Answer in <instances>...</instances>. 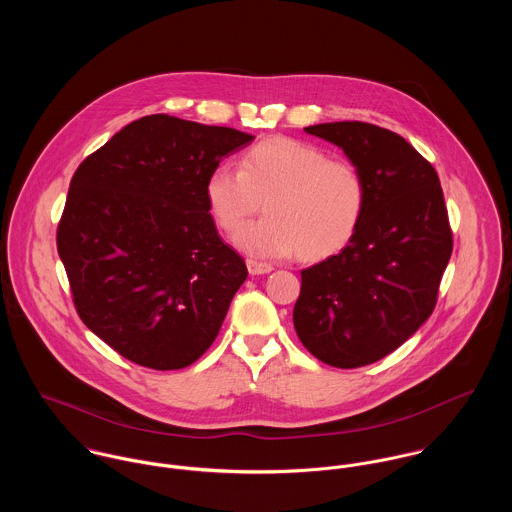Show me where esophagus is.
<instances>
[{
  "instance_id": "34e87169",
  "label": "esophagus",
  "mask_w": 512,
  "mask_h": 512,
  "mask_svg": "<svg viewBox=\"0 0 512 512\" xmlns=\"http://www.w3.org/2000/svg\"><path fill=\"white\" fill-rule=\"evenodd\" d=\"M246 268L252 276H264V274H270L274 268L266 262H256V260H246Z\"/></svg>"
}]
</instances>
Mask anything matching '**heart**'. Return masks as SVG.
<instances>
[{
	"mask_svg": "<svg viewBox=\"0 0 512 512\" xmlns=\"http://www.w3.org/2000/svg\"><path fill=\"white\" fill-rule=\"evenodd\" d=\"M205 195L226 232L238 230L264 201L266 217L244 226L234 244L266 258L297 252L303 262L339 254L353 240L366 205L365 181L353 163L282 136L244 151L240 169L215 167Z\"/></svg>",
	"mask_w": 512,
	"mask_h": 512,
	"instance_id": "obj_1",
	"label": "heart"
}]
</instances>
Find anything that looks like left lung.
Returning a JSON list of instances; mask_svg holds the SVG:
<instances>
[{
  "instance_id": "left-lung-1",
  "label": "left lung",
  "mask_w": 512,
  "mask_h": 512,
  "mask_svg": "<svg viewBox=\"0 0 512 512\" xmlns=\"http://www.w3.org/2000/svg\"><path fill=\"white\" fill-rule=\"evenodd\" d=\"M343 149L366 189L363 220L335 256L301 272L293 327L337 368L370 365L432 315L453 240L436 169L402 136L365 124L305 128Z\"/></svg>"
}]
</instances>
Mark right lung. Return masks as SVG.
I'll return each mask as SVG.
<instances>
[{"mask_svg": "<svg viewBox=\"0 0 512 512\" xmlns=\"http://www.w3.org/2000/svg\"><path fill=\"white\" fill-rule=\"evenodd\" d=\"M254 136L167 114L140 118L74 173L57 230L84 325L136 365L175 370L217 339L244 284L205 185Z\"/></svg>", "mask_w": 512, "mask_h": 512, "instance_id": "add662e5", "label": "right lung"}]
</instances>
